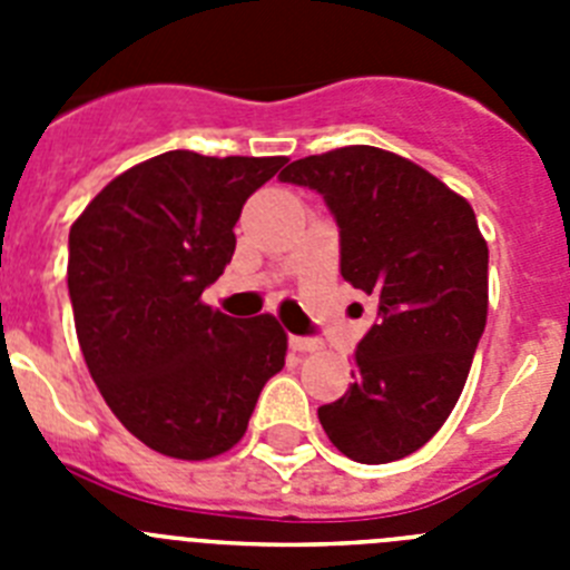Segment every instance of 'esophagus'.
Segmentation results:
<instances>
[{"label":"esophagus","instance_id":"1","mask_svg":"<svg viewBox=\"0 0 570 570\" xmlns=\"http://www.w3.org/2000/svg\"><path fill=\"white\" fill-rule=\"evenodd\" d=\"M291 347L299 351V354H314L322 347V342L314 340V336H291Z\"/></svg>","mask_w":570,"mask_h":570}]
</instances>
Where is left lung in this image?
I'll list each match as a JSON object with an SVG mask.
<instances>
[{"mask_svg": "<svg viewBox=\"0 0 570 570\" xmlns=\"http://www.w3.org/2000/svg\"><path fill=\"white\" fill-rule=\"evenodd\" d=\"M282 183L322 194L340 271L380 316L356 345L354 385L320 422L342 454L382 465L445 425L488 320V245L465 196L411 159L347 145L296 159Z\"/></svg>", "mask_w": 570, "mask_h": 570, "instance_id": "1", "label": "left lung"}]
</instances>
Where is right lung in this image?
Listing matches in <instances>:
<instances>
[{"label": "right lung", "mask_w": 570, "mask_h": 570, "mask_svg": "<svg viewBox=\"0 0 570 570\" xmlns=\"http://www.w3.org/2000/svg\"><path fill=\"white\" fill-rule=\"evenodd\" d=\"M285 163L168 150L110 179L70 225L85 365L116 420L159 454L230 451L285 365L276 316L242 322L203 302L234 256L242 205Z\"/></svg>", "instance_id": "add662e5"}]
</instances>
